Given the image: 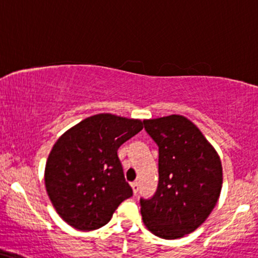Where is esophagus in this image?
<instances>
[{
  "label": "esophagus",
  "instance_id": "1",
  "mask_svg": "<svg viewBox=\"0 0 258 258\" xmlns=\"http://www.w3.org/2000/svg\"><path fill=\"white\" fill-rule=\"evenodd\" d=\"M131 186H132L133 194L137 195V194H138V190H139V185H138V182H137V181H133L132 184H131Z\"/></svg>",
  "mask_w": 258,
  "mask_h": 258
}]
</instances>
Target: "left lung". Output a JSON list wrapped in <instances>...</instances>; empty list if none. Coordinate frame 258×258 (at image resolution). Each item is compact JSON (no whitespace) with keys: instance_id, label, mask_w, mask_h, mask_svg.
I'll use <instances>...</instances> for the list:
<instances>
[{"instance_id":"8db88e82","label":"left lung","mask_w":258,"mask_h":258,"mask_svg":"<svg viewBox=\"0 0 258 258\" xmlns=\"http://www.w3.org/2000/svg\"><path fill=\"white\" fill-rule=\"evenodd\" d=\"M159 147V185L141 198L143 222L151 233L178 239L206 221L222 187L221 161L198 127L181 115L144 120Z\"/></svg>"}]
</instances>
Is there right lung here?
Listing matches in <instances>:
<instances>
[{
	"instance_id": "right-lung-1",
	"label": "right lung",
	"mask_w": 258,
	"mask_h": 258,
	"mask_svg": "<svg viewBox=\"0 0 258 258\" xmlns=\"http://www.w3.org/2000/svg\"><path fill=\"white\" fill-rule=\"evenodd\" d=\"M142 130L141 120L97 114L57 139L46 161L44 181L63 221L79 231H94L109 222L121 202L132 196L117 149Z\"/></svg>"
}]
</instances>
